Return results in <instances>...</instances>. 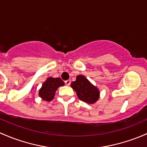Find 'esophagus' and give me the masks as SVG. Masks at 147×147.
<instances>
[{
  "label": "esophagus",
  "mask_w": 147,
  "mask_h": 147,
  "mask_svg": "<svg viewBox=\"0 0 147 147\" xmlns=\"http://www.w3.org/2000/svg\"><path fill=\"white\" fill-rule=\"evenodd\" d=\"M70 83H71L70 80H65V84L67 86H69V84H70Z\"/></svg>",
  "instance_id": "34e87169"
}]
</instances>
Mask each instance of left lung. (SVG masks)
<instances>
[{
	"mask_svg": "<svg viewBox=\"0 0 147 147\" xmlns=\"http://www.w3.org/2000/svg\"><path fill=\"white\" fill-rule=\"evenodd\" d=\"M71 86L76 92L81 101L89 103H95L98 99L99 92L83 75H78L76 80L71 83Z\"/></svg>",
	"mask_w": 147,
	"mask_h": 147,
	"instance_id": "left-lung-1",
	"label": "left lung"
}]
</instances>
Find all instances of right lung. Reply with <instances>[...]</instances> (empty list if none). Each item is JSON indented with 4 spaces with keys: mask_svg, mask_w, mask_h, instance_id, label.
Listing matches in <instances>:
<instances>
[{
    "mask_svg": "<svg viewBox=\"0 0 147 147\" xmlns=\"http://www.w3.org/2000/svg\"><path fill=\"white\" fill-rule=\"evenodd\" d=\"M64 85V82L60 78H49L46 80L45 82L43 83L42 87L40 89V97L47 101H51L55 96V92L59 86Z\"/></svg>",
    "mask_w": 147,
    "mask_h": 147,
    "instance_id": "add662e5",
    "label": "right lung"
}]
</instances>
